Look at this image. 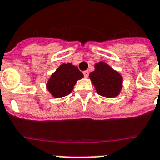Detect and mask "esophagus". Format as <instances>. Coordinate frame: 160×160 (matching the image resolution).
Masks as SVG:
<instances>
[{
  "instance_id": "34e87169",
  "label": "esophagus",
  "mask_w": 160,
  "mask_h": 160,
  "mask_svg": "<svg viewBox=\"0 0 160 160\" xmlns=\"http://www.w3.org/2000/svg\"><path fill=\"white\" fill-rule=\"evenodd\" d=\"M83 74H84V76H85V78H87L88 76H89V71H88V70H85V71L83 72Z\"/></svg>"
}]
</instances>
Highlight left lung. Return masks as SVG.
<instances>
[{"instance_id":"8db88e82","label":"left lung","mask_w":160,"mask_h":160,"mask_svg":"<svg viewBox=\"0 0 160 160\" xmlns=\"http://www.w3.org/2000/svg\"><path fill=\"white\" fill-rule=\"evenodd\" d=\"M89 77L99 95L107 98H114L119 95L123 78L106 63H96L95 70L90 73Z\"/></svg>"}]
</instances>
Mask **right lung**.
I'll return each mask as SVG.
<instances>
[{
	"label": "right lung",
	"mask_w": 160,
	"mask_h": 160,
	"mask_svg": "<svg viewBox=\"0 0 160 160\" xmlns=\"http://www.w3.org/2000/svg\"><path fill=\"white\" fill-rule=\"evenodd\" d=\"M83 77L82 72L71 63L62 64L51 75L46 88L55 98L64 97L70 95L75 83Z\"/></svg>",
	"instance_id": "obj_1"
}]
</instances>
